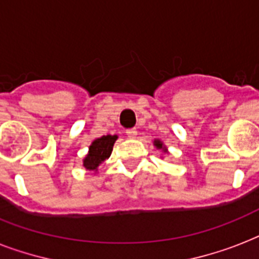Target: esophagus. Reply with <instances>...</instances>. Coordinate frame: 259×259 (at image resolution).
Returning a JSON list of instances; mask_svg holds the SVG:
<instances>
[{"label": "esophagus", "mask_w": 259, "mask_h": 259, "mask_svg": "<svg viewBox=\"0 0 259 259\" xmlns=\"http://www.w3.org/2000/svg\"><path fill=\"white\" fill-rule=\"evenodd\" d=\"M126 136L130 138H134L137 136V129H136V127H133V129H127L126 130Z\"/></svg>", "instance_id": "1"}]
</instances>
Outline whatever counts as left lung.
<instances>
[{"label":"left lung","mask_w":259,"mask_h":259,"mask_svg":"<svg viewBox=\"0 0 259 259\" xmlns=\"http://www.w3.org/2000/svg\"><path fill=\"white\" fill-rule=\"evenodd\" d=\"M154 145L157 146L158 149H162V144L160 141H154Z\"/></svg>","instance_id":"obj_1"}]
</instances>
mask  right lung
<instances>
[{
	"mask_svg": "<svg viewBox=\"0 0 259 259\" xmlns=\"http://www.w3.org/2000/svg\"><path fill=\"white\" fill-rule=\"evenodd\" d=\"M117 138V136H103L101 138H97L90 146L89 154L83 161L84 168L89 170H97L99 164H102L106 158L110 157L114 142Z\"/></svg>",
	"mask_w": 259,
	"mask_h": 259,
	"instance_id": "obj_1",
	"label": "right lung"
}]
</instances>
